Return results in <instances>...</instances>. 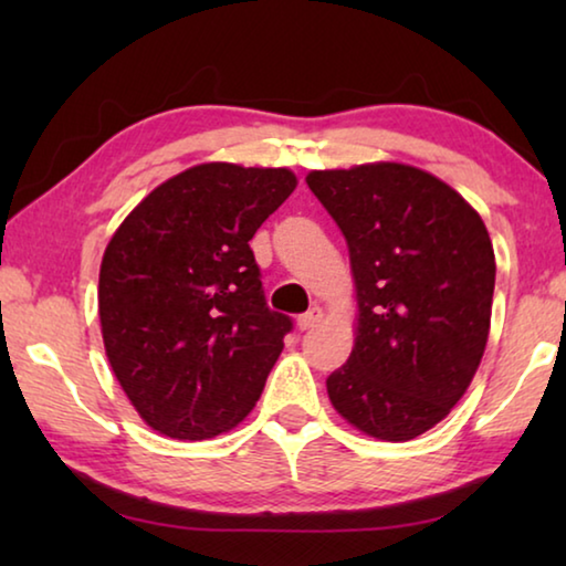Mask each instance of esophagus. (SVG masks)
Segmentation results:
<instances>
[{
    "mask_svg": "<svg viewBox=\"0 0 566 566\" xmlns=\"http://www.w3.org/2000/svg\"><path fill=\"white\" fill-rule=\"evenodd\" d=\"M322 317H324V312L319 310V306H312L310 312H304L302 317L296 319V329H300V332H306V329L317 327V324L322 322Z\"/></svg>",
    "mask_w": 566,
    "mask_h": 566,
    "instance_id": "obj_1",
    "label": "esophagus"
}]
</instances>
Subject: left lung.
<instances>
[{
	"mask_svg": "<svg viewBox=\"0 0 566 566\" xmlns=\"http://www.w3.org/2000/svg\"><path fill=\"white\" fill-rule=\"evenodd\" d=\"M306 185L347 239L359 304L329 399L359 432L409 442L452 411L482 361L490 232L442 179L397 161L310 171Z\"/></svg>",
	"mask_w": 566,
	"mask_h": 566,
	"instance_id": "1",
	"label": "left lung"
}]
</instances>
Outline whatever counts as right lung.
<instances>
[{"label":"right lung","mask_w":566,"mask_h":566,"mask_svg":"<svg viewBox=\"0 0 566 566\" xmlns=\"http://www.w3.org/2000/svg\"><path fill=\"white\" fill-rule=\"evenodd\" d=\"M294 187L284 167L197 165L149 191L104 249V349L159 434L217 437L260 399L292 319L266 306L249 239Z\"/></svg>","instance_id":"obj_1"}]
</instances>
